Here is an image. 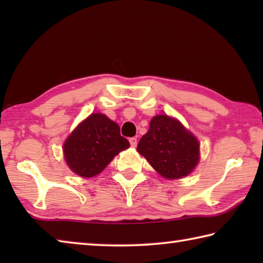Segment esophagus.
Segmentation results:
<instances>
[{
  "label": "esophagus",
  "mask_w": 263,
  "mask_h": 263,
  "mask_svg": "<svg viewBox=\"0 0 263 263\" xmlns=\"http://www.w3.org/2000/svg\"><path fill=\"white\" fill-rule=\"evenodd\" d=\"M137 144H138V140H137V138H136V137H132V138H130V145L132 146V147H136Z\"/></svg>",
  "instance_id": "esophagus-1"
}]
</instances>
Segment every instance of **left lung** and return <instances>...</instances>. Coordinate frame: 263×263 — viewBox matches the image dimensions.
<instances>
[{"instance_id": "1", "label": "left lung", "mask_w": 263, "mask_h": 263, "mask_svg": "<svg viewBox=\"0 0 263 263\" xmlns=\"http://www.w3.org/2000/svg\"><path fill=\"white\" fill-rule=\"evenodd\" d=\"M137 151L167 179L189 175L199 160L197 139L167 115L152 118L149 130L141 137Z\"/></svg>"}]
</instances>
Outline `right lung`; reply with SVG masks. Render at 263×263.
I'll return each mask as SVG.
<instances>
[{
	"label": "right lung",
	"mask_w": 263,
	"mask_h": 263,
	"mask_svg": "<svg viewBox=\"0 0 263 263\" xmlns=\"http://www.w3.org/2000/svg\"><path fill=\"white\" fill-rule=\"evenodd\" d=\"M130 142L121 128L105 115L92 114L75 128L64 145L66 162L82 177H92L103 171Z\"/></svg>",
	"instance_id": "1"
}]
</instances>
